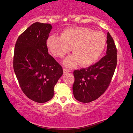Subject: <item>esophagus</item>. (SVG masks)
<instances>
[{
  "label": "esophagus",
  "mask_w": 133,
  "mask_h": 133,
  "mask_svg": "<svg viewBox=\"0 0 133 133\" xmlns=\"http://www.w3.org/2000/svg\"><path fill=\"white\" fill-rule=\"evenodd\" d=\"M70 72V70H68V69H65V68H63V72L64 73H68V72Z\"/></svg>",
  "instance_id": "obj_1"
}]
</instances>
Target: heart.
I'll return each mask as SVG.
<instances>
[{
	"label": "heart",
	"mask_w": 133,
	"mask_h": 133,
	"mask_svg": "<svg viewBox=\"0 0 133 133\" xmlns=\"http://www.w3.org/2000/svg\"><path fill=\"white\" fill-rule=\"evenodd\" d=\"M106 42V37L102 32L94 31L87 27H72L63 30L60 37L49 36L46 45L52 55L61 58L72 48L73 54L63 61L64 65L73 67L79 63L81 66H87L99 59Z\"/></svg>",
	"instance_id": "heart-1"
}]
</instances>
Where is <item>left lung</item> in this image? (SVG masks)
<instances>
[{"label":"left lung","mask_w":133,"mask_h":133,"mask_svg":"<svg viewBox=\"0 0 133 133\" xmlns=\"http://www.w3.org/2000/svg\"><path fill=\"white\" fill-rule=\"evenodd\" d=\"M106 55L95 64L74 71L72 91L78 101L88 103L95 101L109 87L117 65V49L109 32L107 33Z\"/></svg>","instance_id":"1"}]
</instances>
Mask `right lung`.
<instances>
[{"mask_svg":"<svg viewBox=\"0 0 133 133\" xmlns=\"http://www.w3.org/2000/svg\"><path fill=\"white\" fill-rule=\"evenodd\" d=\"M49 23H32L19 36L14 48L13 68L25 95L38 103L54 96V88L62 76L61 65L48 54L46 41L52 29Z\"/></svg>","mask_w":133,"mask_h":133,"instance_id":"obj_1","label":"right lung"}]
</instances>
